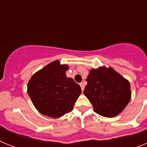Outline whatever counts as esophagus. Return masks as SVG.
<instances>
[{
	"label": "esophagus",
	"mask_w": 147,
	"mask_h": 147,
	"mask_svg": "<svg viewBox=\"0 0 147 147\" xmlns=\"http://www.w3.org/2000/svg\"><path fill=\"white\" fill-rule=\"evenodd\" d=\"M80 86H81V88H82V91H84V88H85V84H84V82H82L80 84Z\"/></svg>",
	"instance_id": "34e87169"
}]
</instances>
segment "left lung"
<instances>
[{
  "instance_id": "obj_1",
  "label": "left lung",
  "mask_w": 147,
  "mask_h": 147,
  "mask_svg": "<svg viewBox=\"0 0 147 147\" xmlns=\"http://www.w3.org/2000/svg\"><path fill=\"white\" fill-rule=\"evenodd\" d=\"M86 81L83 93L101 116L114 117L130 102V82L111 67L92 69Z\"/></svg>"
}]
</instances>
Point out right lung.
I'll return each instance as SVG.
<instances>
[{
	"label": "right lung",
	"mask_w": 147,
	"mask_h": 147,
	"mask_svg": "<svg viewBox=\"0 0 147 147\" xmlns=\"http://www.w3.org/2000/svg\"><path fill=\"white\" fill-rule=\"evenodd\" d=\"M68 69L67 65L55 60L36 71L29 81V96L42 114L58 118L73 110L82 89L72 78H67Z\"/></svg>",
	"instance_id": "1"
}]
</instances>
